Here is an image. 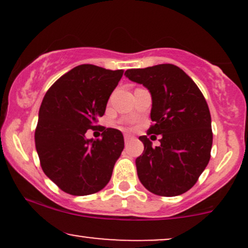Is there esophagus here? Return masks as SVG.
Here are the masks:
<instances>
[{"label": "esophagus", "mask_w": 248, "mask_h": 248, "mask_svg": "<svg viewBox=\"0 0 248 248\" xmlns=\"http://www.w3.org/2000/svg\"><path fill=\"white\" fill-rule=\"evenodd\" d=\"M133 139H134L133 135H129V134H124V142H126V143H128L129 141H132Z\"/></svg>", "instance_id": "34e87169"}]
</instances>
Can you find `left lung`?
<instances>
[{"label":"left lung","instance_id":"8db88e82","mask_svg":"<svg viewBox=\"0 0 248 248\" xmlns=\"http://www.w3.org/2000/svg\"><path fill=\"white\" fill-rule=\"evenodd\" d=\"M124 76L150 92L154 124L148 135H161L158 147H153L146 135L139 138L144 146L135 161L139 179L158 196L186 192L210 161L211 115L205 98L192 79L172 64L127 70Z\"/></svg>","mask_w":248,"mask_h":248}]
</instances>
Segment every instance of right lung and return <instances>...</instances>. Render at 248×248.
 I'll return each instance as SVG.
<instances>
[{"label": "right lung", "mask_w": 248, "mask_h": 248, "mask_svg": "<svg viewBox=\"0 0 248 248\" xmlns=\"http://www.w3.org/2000/svg\"><path fill=\"white\" fill-rule=\"evenodd\" d=\"M122 70L84 64L57 80L43 99L35 132L43 171L62 191L86 196L100 191L112 177L124 147L120 130L107 128L101 140L86 139L105 114Z\"/></svg>", "instance_id": "right-lung-1"}]
</instances>
